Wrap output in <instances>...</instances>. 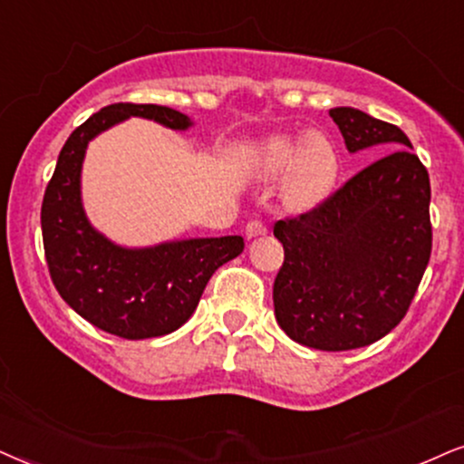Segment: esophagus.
<instances>
[{"mask_svg":"<svg viewBox=\"0 0 464 464\" xmlns=\"http://www.w3.org/2000/svg\"><path fill=\"white\" fill-rule=\"evenodd\" d=\"M267 233V227L263 225L261 220H250L248 225H246V237H259V236H266Z\"/></svg>","mask_w":464,"mask_h":464,"instance_id":"1","label":"esophagus"}]
</instances>
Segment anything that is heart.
Segmentation results:
<instances>
[{
  "instance_id": "b5f03b06",
  "label": "heart",
  "mask_w": 464,
  "mask_h": 464,
  "mask_svg": "<svg viewBox=\"0 0 464 464\" xmlns=\"http://www.w3.org/2000/svg\"><path fill=\"white\" fill-rule=\"evenodd\" d=\"M256 169L267 178L291 171L286 201L293 208H313L330 195L340 171L336 145L325 134L274 137L256 154Z\"/></svg>"
}]
</instances>
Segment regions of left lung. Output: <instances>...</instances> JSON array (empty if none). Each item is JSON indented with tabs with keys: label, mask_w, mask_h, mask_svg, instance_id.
Returning <instances> with one entry per match:
<instances>
[{
	"label": "left lung",
	"mask_w": 464,
	"mask_h": 464,
	"mask_svg": "<svg viewBox=\"0 0 464 464\" xmlns=\"http://www.w3.org/2000/svg\"><path fill=\"white\" fill-rule=\"evenodd\" d=\"M330 117L349 151H394L308 212L276 222L285 261L274 280V313L304 347L351 351L390 334L411 306L432 250L430 179L398 126L351 107Z\"/></svg>",
	"instance_id": "1"
}]
</instances>
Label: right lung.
Segmentation results:
<instances>
[{"mask_svg": "<svg viewBox=\"0 0 464 464\" xmlns=\"http://www.w3.org/2000/svg\"><path fill=\"white\" fill-rule=\"evenodd\" d=\"M148 117L186 130L190 120L160 104H109L70 134L44 190L43 244L62 300L98 330L126 340L171 334L190 319L205 285L227 261L242 255L239 236L120 248L93 231L81 205V164L87 143L126 117Z\"/></svg>", "mask_w": 464, "mask_h": 464, "instance_id": "1", "label": "right lung"}]
</instances>
